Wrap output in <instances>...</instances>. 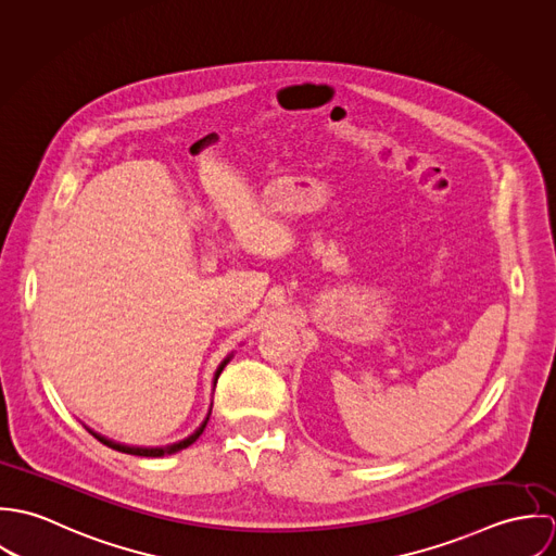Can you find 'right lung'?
I'll use <instances>...</instances> for the list:
<instances>
[{
  "instance_id": "right-lung-1",
  "label": "right lung",
  "mask_w": 556,
  "mask_h": 556,
  "mask_svg": "<svg viewBox=\"0 0 556 556\" xmlns=\"http://www.w3.org/2000/svg\"><path fill=\"white\" fill-rule=\"evenodd\" d=\"M231 357L233 355H227L225 357V362L218 366V370H216V375H214V388H216V381H218V377H220V372L225 370V366L231 362ZM210 413H212V408H210ZM210 413H207V417H205V421L190 434V437H186L184 441H179V443H173V445H166V447H130V445H122V443H115V441H111V439H106V437H102V434H98V432H93V430H89L100 443H104L106 447H111V450H117V452H122V454H132V456H146V458H160V456H168V454H175V452H179V450H186L188 445H192L201 434H203V430H205V426H207V419H210Z\"/></svg>"
}]
</instances>
